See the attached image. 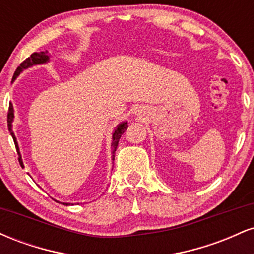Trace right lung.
Here are the masks:
<instances>
[{
  "mask_svg": "<svg viewBox=\"0 0 254 254\" xmlns=\"http://www.w3.org/2000/svg\"><path fill=\"white\" fill-rule=\"evenodd\" d=\"M50 62V55L48 54V51L46 52H34V54H32L30 57L26 58V60L20 64L19 66H17V69L14 72V76H13V81L11 82H14V80H16V77L19 76L20 74H21L22 71L26 70V69L28 68H32V66L34 65H39V64H45ZM8 130H9L11 137H13L14 139V143H15V148L17 150V155H19V162L20 165H21V167H24V162H22V157H21V154H20V149H19V144H17V141H16V137L14 135V131H13V122H14V107H13V104L9 103V111H8ZM127 129V122H122V123H119L117 127H116L115 131H113L112 133V143H111V149H112V160H115V153H116V149H117L118 147V142L119 139H121L122 135L124 133V131ZM56 200V199H55ZM57 203H61L63 204V205H70V203H62L60 202V200H56Z\"/></svg>",
  "mask_w": 254,
  "mask_h": 254,
  "instance_id": "add662e5",
  "label": "right lung"
}]
</instances>
